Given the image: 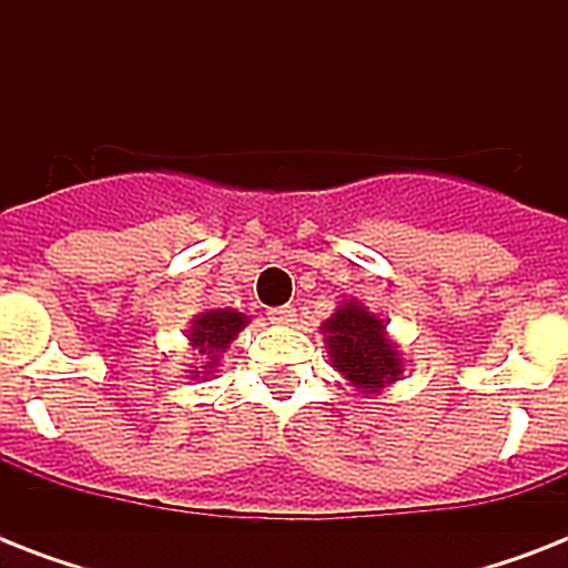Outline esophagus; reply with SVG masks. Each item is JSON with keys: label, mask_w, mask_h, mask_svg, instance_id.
<instances>
[{"label": "esophagus", "mask_w": 568, "mask_h": 568, "mask_svg": "<svg viewBox=\"0 0 568 568\" xmlns=\"http://www.w3.org/2000/svg\"><path fill=\"white\" fill-rule=\"evenodd\" d=\"M267 318L274 321V324H294L297 321V310L294 306H274V310H267Z\"/></svg>", "instance_id": "obj_1"}]
</instances>
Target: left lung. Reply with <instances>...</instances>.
Returning a JSON list of instances; mask_svg holds the SVG:
<instances>
[{"instance_id":"left-lung-1","label":"left lung","mask_w":568,"mask_h":568,"mask_svg":"<svg viewBox=\"0 0 568 568\" xmlns=\"http://www.w3.org/2000/svg\"><path fill=\"white\" fill-rule=\"evenodd\" d=\"M324 336L338 372L365 392H377L400 374V359L386 338L383 321L363 303H345L324 324Z\"/></svg>"}]
</instances>
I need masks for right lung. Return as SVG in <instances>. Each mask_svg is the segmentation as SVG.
<instances>
[{"label": "right lung", "mask_w": 568, "mask_h": 568, "mask_svg": "<svg viewBox=\"0 0 568 568\" xmlns=\"http://www.w3.org/2000/svg\"><path fill=\"white\" fill-rule=\"evenodd\" d=\"M247 324V315H241V312H232V310H212V312H203V315H196L194 318V327L189 329L191 333V345L205 354L212 363H205V368H212L217 363V354H221L223 347L230 345L235 333ZM200 374H209V372H191V377H200Z\"/></svg>", "instance_id": "add662e5"}]
</instances>
